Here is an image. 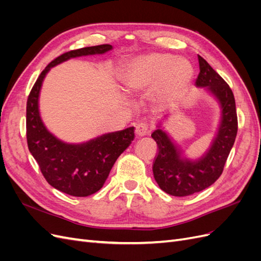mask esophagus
I'll list each match as a JSON object with an SVG mask.
<instances>
[{"label": "esophagus", "instance_id": "1", "mask_svg": "<svg viewBox=\"0 0 261 261\" xmlns=\"http://www.w3.org/2000/svg\"><path fill=\"white\" fill-rule=\"evenodd\" d=\"M135 133L136 135L138 137H144L146 136L147 134L149 133V129H148V125L146 123H139L136 125V129H135Z\"/></svg>", "mask_w": 261, "mask_h": 261}]
</instances>
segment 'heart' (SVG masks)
<instances>
[{
  "mask_svg": "<svg viewBox=\"0 0 261 261\" xmlns=\"http://www.w3.org/2000/svg\"><path fill=\"white\" fill-rule=\"evenodd\" d=\"M194 69L187 59L165 53H149L129 61L118 74L123 88L134 93L150 90L152 101L164 106L184 96Z\"/></svg>",
  "mask_w": 261,
  "mask_h": 261,
  "instance_id": "obj_1",
  "label": "heart"
}]
</instances>
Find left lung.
<instances>
[{"label":"left lung","instance_id":"left-lung-1","mask_svg":"<svg viewBox=\"0 0 261 261\" xmlns=\"http://www.w3.org/2000/svg\"><path fill=\"white\" fill-rule=\"evenodd\" d=\"M200 73L195 86L203 88L220 107L219 124L209 147L200 156L192 159L164 128V120L158 121L151 134L159 148L153 163V176L163 192L184 197L203 191L222 174L224 164L238 134L235 99L228 85L208 62L198 55Z\"/></svg>","mask_w":261,"mask_h":261}]
</instances>
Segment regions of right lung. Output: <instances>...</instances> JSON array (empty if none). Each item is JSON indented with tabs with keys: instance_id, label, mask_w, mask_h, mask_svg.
<instances>
[{
	"instance_id": "right-lung-1",
	"label": "right lung",
	"mask_w": 261,
	"mask_h": 261,
	"mask_svg": "<svg viewBox=\"0 0 261 261\" xmlns=\"http://www.w3.org/2000/svg\"><path fill=\"white\" fill-rule=\"evenodd\" d=\"M110 44L73 50L60 55L44 68L27 101V143L44 178L58 191L75 197L92 195L103 186L113 164L135 138V127L107 133L80 144L66 143L52 134L42 121L39 98L50 69L70 59L105 54Z\"/></svg>"
}]
</instances>
